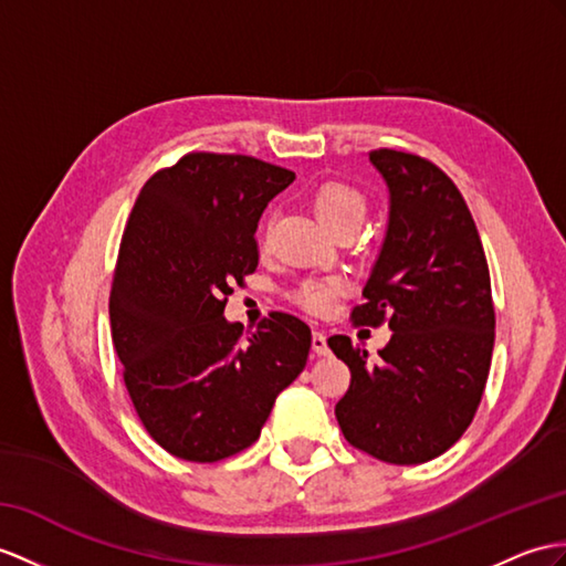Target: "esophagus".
Listing matches in <instances>:
<instances>
[{"instance_id": "obj_1", "label": "esophagus", "mask_w": 566, "mask_h": 566, "mask_svg": "<svg viewBox=\"0 0 566 566\" xmlns=\"http://www.w3.org/2000/svg\"><path fill=\"white\" fill-rule=\"evenodd\" d=\"M312 350H314L316 355H326V353H328L326 336L322 334V331H312Z\"/></svg>"}]
</instances>
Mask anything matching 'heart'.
Listing matches in <instances>:
<instances>
[{
	"mask_svg": "<svg viewBox=\"0 0 566 566\" xmlns=\"http://www.w3.org/2000/svg\"><path fill=\"white\" fill-rule=\"evenodd\" d=\"M312 209L328 230L340 232L360 223L365 216V199L360 191L340 179H326L312 191ZM261 238H266V230ZM343 291H346V283L340 279H310L295 287L293 297L307 312L324 314Z\"/></svg>",
	"mask_w": 566,
	"mask_h": 566,
	"instance_id": "1",
	"label": "heart"
}]
</instances>
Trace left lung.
<instances>
[{"mask_svg":"<svg viewBox=\"0 0 566 566\" xmlns=\"http://www.w3.org/2000/svg\"><path fill=\"white\" fill-rule=\"evenodd\" d=\"M369 160L389 185V230L350 319L389 324L394 336L375 363L348 336L328 338L350 369L336 420L355 449L416 465L457 444L482 401L494 346L490 269L444 170L394 148L369 150Z\"/></svg>","mask_w":566,"mask_h":566,"instance_id":"8db88e82","label":"left lung"}]
</instances>
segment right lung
Returning a JSON list of instances; mask_svg holds the SVG:
<instances>
[{
	"instance_id": "right-lung-1",
	"label": "right lung",
	"mask_w": 566,
	"mask_h": 566,
	"mask_svg": "<svg viewBox=\"0 0 566 566\" xmlns=\"http://www.w3.org/2000/svg\"><path fill=\"white\" fill-rule=\"evenodd\" d=\"M293 170L191 150L142 187L122 232L109 328L146 432L177 459L216 463L252 447L305 369L312 331L271 312L228 324L232 287L256 271V223Z\"/></svg>"
}]
</instances>
